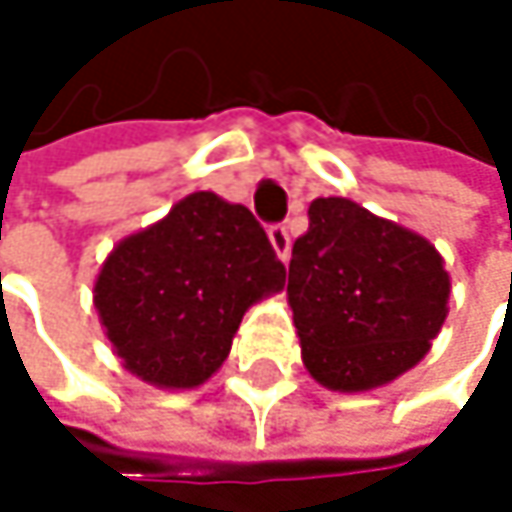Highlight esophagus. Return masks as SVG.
<instances>
[{
  "instance_id": "obj_1",
  "label": "esophagus",
  "mask_w": 512,
  "mask_h": 512,
  "mask_svg": "<svg viewBox=\"0 0 512 512\" xmlns=\"http://www.w3.org/2000/svg\"><path fill=\"white\" fill-rule=\"evenodd\" d=\"M269 243H272L275 255L281 257L284 263L290 260V231L284 225H272L269 228Z\"/></svg>"
}]
</instances>
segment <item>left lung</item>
Instances as JSON below:
<instances>
[{
    "instance_id": "1",
    "label": "left lung",
    "mask_w": 512,
    "mask_h": 512,
    "mask_svg": "<svg viewBox=\"0 0 512 512\" xmlns=\"http://www.w3.org/2000/svg\"><path fill=\"white\" fill-rule=\"evenodd\" d=\"M451 278L424 237L350 198H317L293 243L287 302L308 373L370 391L415 367L448 317Z\"/></svg>"
}]
</instances>
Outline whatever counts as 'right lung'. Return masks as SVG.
I'll return each mask as SVG.
<instances>
[{
	"label": "right lung",
	"instance_id": "add662e5",
	"mask_svg": "<svg viewBox=\"0 0 512 512\" xmlns=\"http://www.w3.org/2000/svg\"><path fill=\"white\" fill-rule=\"evenodd\" d=\"M252 210L192 192L106 257L94 305L124 367L156 388H195L231 353L243 314L284 287Z\"/></svg>",
	"mask_w": 512,
	"mask_h": 512
}]
</instances>
